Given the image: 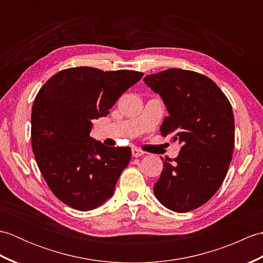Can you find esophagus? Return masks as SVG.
Masks as SVG:
<instances>
[{
    "label": "esophagus",
    "instance_id": "1",
    "mask_svg": "<svg viewBox=\"0 0 263 263\" xmlns=\"http://www.w3.org/2000/svg\"><path fill=\"white\" fill-rule=\"evenodd\" d=\"M143 154H144V153L142 152L141 149H139V148H132V156H133V157H136V158L141 157V156H142Z\"/></svg>",
    "mask_w": 263,
    "mask_h": 263
}]
</instances>
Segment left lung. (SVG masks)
I'll return each mask as SVG.
<instances>
[{
    "label": "left lung",
    "instance_id": "8db88e82",
    "mask_svg": "<svg viewBox=\"0 0 263 263\" xmlns=\"http://www.w3.org/2000/svg\"><path fill=\"white\" fill-rule=\"evenodd\" d=\"M143 80L160 95L170 113L160 126L161 135L182 143L177 157L164 161L154 193L175 212L197 209L214 197L232 161V105L214 81L194 71L168 69Z\"/></svg>",
    "mask_w": 263,
    "mask_h": 263
}]
</instances>
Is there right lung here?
I'll use <instances>...</instances> for the list:
<instances>
[{"label": "right lung", "instance_id": "add662e5", "mask_svg": "<svg viewBox=\"0 0 263 263\" xmlns=\"http://www.w3.org/2000/svg\"><path fill=\"white\" fill-rule=\"evenodd\" d=\"M142 77L138 71L78 66L58 72L38 91L31 110L32 152L48 187L65 204L88 211L113 195L131 148L95 141L91 120L107 115Z\"/></svg>", "mask_w": 263, "mask_h": 263}]
</instances>
